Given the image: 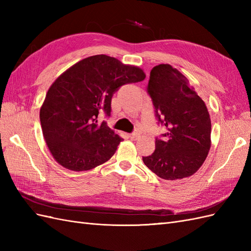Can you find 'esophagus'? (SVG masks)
Masks as SVG:
<instances>
[{
	"label": "esophagus",
	"instance_id": "obj_1",
	"mask_svg": "<svg viewBox=\"0 0 251 251\" xmlns=\"http://www.w3.org/2000/svg\"><path fill=\"white\" fill-rule=\"evenodd\" d=\"M139 137H140V134H138V133H132V134H130V138L132 140H137Z\"/></svg>",
	"mask_w": 251,
	"mask_h": 251
}]
</instances>
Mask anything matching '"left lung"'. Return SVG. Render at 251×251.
<instances>
[{"mask_svg":"<svg viewBox=\"0 0 251 251\" xmlns=\"http://www.w3.org/2000/svg\"><path fill=\"white\" fill-rule=\"evenodd\" d=\"M147 90L158 125L166 133L156 137L154 153L142 157L144 164L165 180L192 176L210 149L211 123L206 105L184 75L168 64L151 69Z\"/></svg>","mask_w":251,"mask_h":251,"instance_id":"obj_1","label":"left lung"}]
</instances>
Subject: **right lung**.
Here are the masks:
<instances>
[{"label": "right lung", "mask_w": 251, "mask_h": 251, "mask_svg": "<svg viewBox=\"0 0 251 251\" xmlns=\"http://www.w3.org/2000/svg\"><path fill=\"white\" fill-rule=\"evenodd\" d=\"M144 78L140 68L104 54L82 59L60 75L40 111L43 135L53 158L76 172L108 161L123 138L104 120L98 124V115L110 117L114 93Z\"/></svg>", "instance_id": "1"}]
</instances>
